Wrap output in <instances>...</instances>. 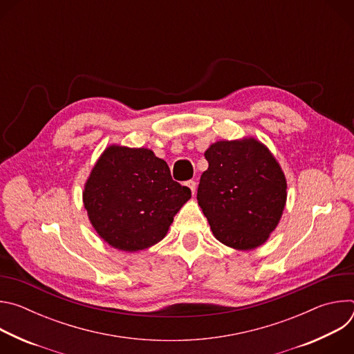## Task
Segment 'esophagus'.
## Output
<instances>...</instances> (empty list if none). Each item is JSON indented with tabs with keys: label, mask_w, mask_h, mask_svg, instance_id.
Listing matches in <instances>:
<instances>
[{
	"label": "esophagus",
	"mask_w": 354,
	"mask_h": 354,
	"mask_svg": "<svg viewBox=\"0 0 354 354\" xmlns=\"http://www.w3.org/2000/svg\"><path fill=\"white\" fill-rule=\"evenodd\" d=\"M185 185L190 189L192 194H194V192H196V182H194V180H187Z\"/></svg>",
	"instance_id": "esophagus-1"
}]
</instances>
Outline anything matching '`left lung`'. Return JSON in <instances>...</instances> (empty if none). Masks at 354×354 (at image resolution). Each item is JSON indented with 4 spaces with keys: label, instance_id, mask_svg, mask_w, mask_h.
Here are the masks:
<instances>
[{
    "label": "left lung",
    "instance_id": "8db88e82",
    "mask_svg": "<svg viewBox=\"0 0 354 354\" xmlns=\"http://www.w3.org/2000/svg\"><path fill=\"white\" fill-rule=\"evenodd\" d=\"M197 203L214 236L235 249L262 245L286 205V178L269 149L255 138L218 141L205 153Z\"/></svg>",
    "mask_w": 354,
    "mask_h": 354
}]
</instances>
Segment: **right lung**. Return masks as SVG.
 <instances>
[{
    "label": "right lung",
    "mask_w": 354,
    "mask_h": 354,
    "mask_svg": "<svg viewBox=\"0 0 354 354\" xmlns=\"http://www.w3.org/2000/svg\"><path fill=\"white\" fill-rule=\"evenodd\" d=\"M190 196L151 149L112 145L86 180L84 206L100 238L134 252L160 242Z\"/></svg>",
    "instance_id": "obj_1"
}]
</instances>
